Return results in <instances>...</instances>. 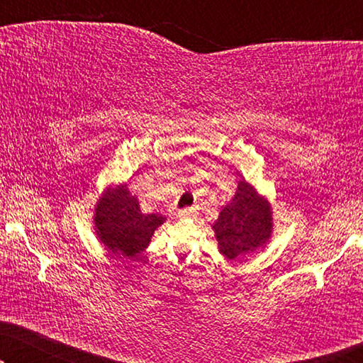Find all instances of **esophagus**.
I'll return each instance as SVG.
<instances>
[{
	"mask_svg": "<svg viewBox=\"0 0 363 363\" xmlns=\"http://www.w3.org/2000/svg\"><path fill=\"white\" fill-rule=\"evenodd\" d=\"M193 215H195V210H193V208H183V210L177 211L178 218H186V216H193Z\"/></svg>",
	"mask_w": 363,
	"mask_h": 363,
	"instance_id": "esophagus-1",
	"label": "esophagus"
}]
</instances>
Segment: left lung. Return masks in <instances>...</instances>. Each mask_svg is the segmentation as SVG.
Wrapping results in <instances>:
<instances>
[{"instance_id": "obj_1", "label": "left lung", "mask_w": 363, "mask_h": 363, "mask_svg": "<svg viewBox=\"0 0 363 363\" xmlns=\"http://www.w3.org/2000/svg\"><path fill=\"white\" fill-rule=\"evenodd\" d=\"M221 255L228 259H240L271 238V208L246 180L238 183L236 195L223 208L213 225Z\"/></svg>"}]
</instances>
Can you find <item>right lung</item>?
Instances as JSON below:
<instances>
[{
    "mask_svg": "<svg viewBox=\"0 0 363 363\" xmlns=\"http://www.w3.org/2000/svg\"><path fill=\"white\" fill-rule=\"evenodd\" d=\"M163 221L165 218L162 215L142 213L137 198L132 196L127 185L108 190L97 203L94 216L104 246L116 255L128 257L145 250L153 231Z\"/></svg>",
    "mask_w": 363,
    "mask_h": 363,
    "instance_id": "right-lung-1",
    "label": "right lung"
}]
</instances>
